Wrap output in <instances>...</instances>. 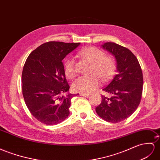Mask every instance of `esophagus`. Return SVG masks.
<instances>
[{"instance_id":"34e87169","label":"esophagus","mask_w":160,"mask_h":160,"mask_svg":"<svg viewBox=\"0 0 160 160\" xmlns=\"http://www.w3.org/2000/svg\"><path fill=\"white\" fill-rule=\"evenodd\" d=\"M80 96H83V97H88L90 95L89 93L87 92H80Z\"/></svg>"}]
</instances>
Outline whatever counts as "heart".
<instances>
[{
    "mask_svg": "<svg viewBox=\"0 0 160 160\" xmlns=\"http://www.w3.org/2000/svg\"><path fill=\"white\" fill-rule=\"evenodd\" d=\"M81 58L91 63L90 72L93 73L88 76H80L73 81L72 89L78 92H90L94 91L99 84V78L103 81L112 78L116 71V63L112 57L105 55L103 51L95 47H89L82 49L78 53ZM64 72L68 78L75 76L74 59L68 57L64 63Z\"/></svg>",
    "mask_w": 160,
    "mask_h": 160,
    "instance_id": "b5f03b06",
    "label": "heart"
}]
</instances>
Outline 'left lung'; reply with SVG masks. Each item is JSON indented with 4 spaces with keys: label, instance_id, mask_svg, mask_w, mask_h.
I'll use <instances>...</instances> for the list:
<instances>
[{
    "label": "left lung",
    "instance_id": "1",
    "mask_svg": "<svg viewBox=\"0 0 160 160\" xmlns=\"http://www.w3.org/2000/svg\"><path fill=\"white\" fill-rule=\"evenodd\" d=\"M105 50L115 56L117 74L103 91L101 103L95 108L102 119L118 123L130 117L140 104L143 86L142 69L137 58L129 49L114 42H105Z\"/></svg>",
    "mask_w": 160,
    "mask_h": 160
}]
</instances>
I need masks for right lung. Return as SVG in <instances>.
<instances>
[{
	"label": "right lung",
	"instance_id": "right-lung-1",
	"mask_svg": "<svg viewBox=\"0 0 160 160\" xmlns=\"http://www.w3.org/2000/svg\"><path fill=\"white\" fill-rule=\"evenodd\" d=\"M80 43L45 42L32 51L23 68L22 82L24 101L36 119L55 125L69 115V108L74 95L68 92L62 60Z\"/></svg>",
	"mask_w": 160,
	"mask_h": 160
}]
</instances>
